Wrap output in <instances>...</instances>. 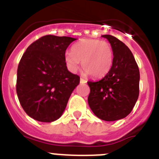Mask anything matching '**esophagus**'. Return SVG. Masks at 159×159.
<instances>
[{
    "label": "esophagus",
    "mask_w": 159,
    "mask_h": 159,
    "mask_svg": "<svg viewBox=\"0 0 159 159\" xmlns=\"http://www.w3.org/2000/svg\"><path fill=\"white\" fill-rule=\"evenodd\" d=\"M80 83L81 84H85V83H87V80H84V79L80 78Z\"/></svg>",
    "instance_id": "1"
}]
</instances>
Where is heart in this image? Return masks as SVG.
<instances>
[{"label": "heart", "mask_w": 159, "mask_h": 159, "mask_svg": "<svg viewBox=\"0 0 159 159\" xmlns=\"http://www.w3.org/2000/svg\"><path fill=\"white\" fill-rule=\"evenodd\" d=\"M64 60L70 71H77L82 62L86 74L102 78L111 68L113 52L110 43L105 40L84 39L75 43L71 51L66 52Z\"/></svg>", "instance_id": "1"}]
</instances>
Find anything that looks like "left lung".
I'll use <instances>...</instances> for the list:
<instances>
[{"instance_id": "obj_1", "label": "left lung", "mask_w": 159, "mask_h": 159, "mask_svg": "<svg viewBox=\"0 0 159 159\" xmlns=\"http://www.w3.org/2000/svg\"><path fill=\"white\" fill-rule=\"evenodd\" d=\"M107 39L113 51V63L102 80L88 81V104L99 119L116 121L131 112L139 94V69L134 57L124 43L111 35Z\"/></svg>"}]
</instances>
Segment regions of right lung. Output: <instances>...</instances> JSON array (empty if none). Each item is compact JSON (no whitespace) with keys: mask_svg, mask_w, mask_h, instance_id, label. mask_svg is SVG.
<instances>
[{"mask_svg":"<svg viewBox=\"0 0 159 159\" xmlns=\"http://www.w3.org/2000/svg\"><path fill=\"white\" fill-rule=\"evenodd\" d=\"M75 38L47 35L28 47L20 60L16 94L28 116L51 123L65 110L80 76L67 68L64 54Z\"/></svg>","mask_w":159,"mask_h":159,"instance_id":"add662e5","label":"right lung"}]
</instances>
